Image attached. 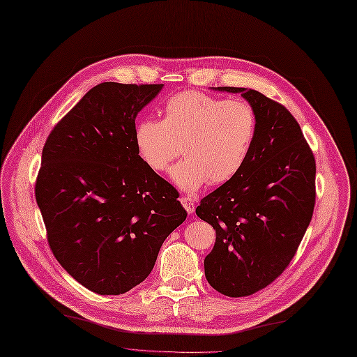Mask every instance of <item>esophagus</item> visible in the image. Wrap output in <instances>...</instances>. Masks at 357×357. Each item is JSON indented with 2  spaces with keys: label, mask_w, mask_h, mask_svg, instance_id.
<instances>
[{
  "label": "esophagus",
  "mask_w": 357,
  "mask_h": 357,
  "mask_svg": "<svg viewBox=\"0 0 357 357\" xmlns=\"http://www.w3.org/2000/svg\"><path fill=\"white\" fill-rule=\"evenodd\" d=\"M180 202H181L183 208H184L185 211H188V213H193V212H195V203H193V200H192L190 197L181 196V197H180Z\"/></svg>",
  "instance_id": "esophagus-1"
}]
</instances>
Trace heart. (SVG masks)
Returning <instances> with one entry per match:
<instances>
[{"instance_id":"b5f03b06","label":"heart","mask_w":357,"mask_h":357,"mask_svg":"<svg viewBox=\"0 0 357 357\" xmlns=\"http://www.w3.org/2000/svg\"><path fill=\"white\" fill-rule=\"evenodd\" d=\"M257 135V114L244 100L183 91L164 105V119H142L133 129L142 161L162 173L180 152L169 177L185 192L220 185L245 165Z\"/></svg>"}]
</instances>
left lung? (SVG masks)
<instances>
[{
  "instance_id": "1",
  "label": "left lung",
  "mask_w": 357,
  "mask_h": 357,
  "mask_svg": "<svg viewBox=\"0 0 357 357\" xmlns=\"http://www.w3.org/2000/svg\"><path fill=\"white\" fill-rule=\"evenodd\" d=\"M256 110L257 135L241 172L203 197L196 215L216 232L205 276L231 298L263 289L294 259L315 205V158L301 126L284 106L240 87Z\"/></svg>"
}]
</instances>
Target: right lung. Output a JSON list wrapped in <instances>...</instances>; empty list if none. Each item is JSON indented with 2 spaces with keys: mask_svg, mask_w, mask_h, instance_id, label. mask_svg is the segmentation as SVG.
<instances>
[{
  "mask_svg": "<svg viewBox=\"0 0 357 357\" xmlns=\"http://www.w3.org/2000/svg\"><path fill=\"white\" fill-rule=\"evenodd\" d=\"M162 84L101 82L50 132L36 202L49 247L77 282L121 295L144 282L188 212L139 157L135 119Z\"/></svg>",
  "mask_w": 357,
  "mask_h": 357,
  "instance_id": "obj_1",
  "label": "right lung"
}]
</instances>
